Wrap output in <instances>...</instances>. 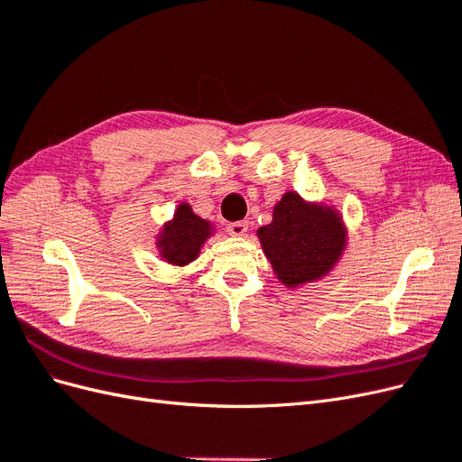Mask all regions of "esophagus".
<instances>
[{"label": "esophagus", "instance_id": "esophagus-1", "mask_svg": "<svg viewBox=\"0 0 462 462\" xmlns=\"http://www.w3.org/2000/svg\"><path fill=\"white\" fill-rule=\"evenodd\" d=\"M227 231L233 235V236H243L246 231H248V221H233L227 226Z\"/></svg>", "mask_w": 462, "mask_h": 462}]
</instances>
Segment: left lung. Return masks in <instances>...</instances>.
Wrapping results in <instances>:
<instances>
[{
    "instance_id": "left-lung-1",
    "label": "left lung",
    "mask_w": 462,
    "mask_h": 462,
    "mask_svg": "<svg viewBox=\"0 0 462 462\" xmlns=\"http://www.w3.org/2000/svg\"><path fill=\"white\" fill-rule=\"evenodd\" d=\"M258 236L277 277L289 287L324 275L345 245L337 214L304 204L295 192L273 208V221L258 229Z\"/></svg>"
}]
</instances>
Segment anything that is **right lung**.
I'll use <instances>...</instances> for the list:
<instances>
[{
  "label": "right lung",
  "mask_w": 462,
  "mask_h": 462,
  "mask_svg": "<svg viewBox=\"0 0 462 462\" xmlns=\"http://www.w3.org/2000/svg\"><path fill=\"white\" fill-rule=\"evenodd\" d=\"M209 235L208 221L192 214L189 204H180L173 221L162 235V256L175 265H185L199 256V250Z\"/></svg>",
  "instance_id": "obj_1"
}]
</instances>
